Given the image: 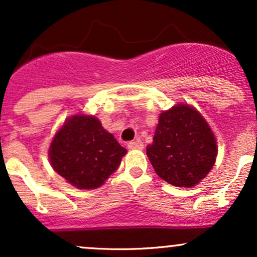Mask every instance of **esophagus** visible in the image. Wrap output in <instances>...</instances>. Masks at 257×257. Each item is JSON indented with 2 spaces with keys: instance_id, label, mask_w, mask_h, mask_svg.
<instances>
[{
  "instance_id": "34e87169",
  "label": "esophagus",
  "mask_w": 257,
  "mask_h": 257,
  "mask_svg": "<svg viewBox=\"0 0 257 257\" xmlns=\"http://www.w3.org/2000/svg\"><path fill=\"white\" fill-rule=\"evenodd\" d=\"M128 147L132 150H143L144 149V144L141 143V141H131V143L128 144Z\"/></svg>"
}]
</instances>
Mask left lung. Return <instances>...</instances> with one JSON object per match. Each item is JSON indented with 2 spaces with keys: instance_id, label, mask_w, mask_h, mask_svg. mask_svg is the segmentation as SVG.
<instances>
[{
  "instance_id": "obj_1",
  "label": "left lung",
  "mask_w": 257,
  "mask_h": 257,
  "mask_svg": "<svg viewBox=\"0 0 257 257\" xmlns=\"http://www.w3.org/2000/svg\"><path fill=\"white\" fill-rule=\"evenodd\" d=\"M146 153L159 178L176 187H193L213 169L217 143L200 112L179 102L159 114Z\"/></svg>"
}]
</instances>
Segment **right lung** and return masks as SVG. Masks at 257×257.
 <instances>
[{
  "mask_svg": "<svg viewBox=\"0 0 257 257\" xmlns=\"http://www.w3.org/2000/svg\"><path fill=\"white\" fill-rule=\"evenodd\" d=\"M126 150L93 114L65 119L49 145L53 169L78 190H94L117 170Z\"/></svg>",
  "mask_w": 257,
  "mask_h": 257,
  "instance_id": "obj_1",
  "label": "right lung"
}]
</instances>
